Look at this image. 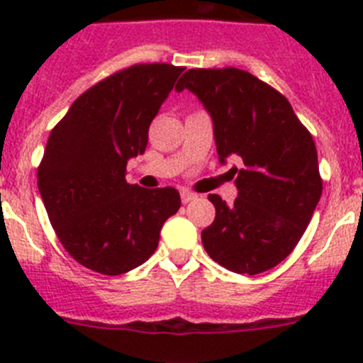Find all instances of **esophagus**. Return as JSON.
<instances>
[{
	"instance_id": "34e87169",
	"label": "esophagus",
	"mask_w": 363,
	"mask_h": 363,
	"mask_svg": "<svg viewBox=\"0 0 363 363\" xmlns=\"http://www.w3.org/2000/svg\"><path fill=\"white\" fill-rule=\"evenodd\" d=\"M179 194H182V201H184V203H189V201H194L198 198L196 194H194V192L187 191V189H184V191L179 192Z\"/></svg>"
}]
</instances>
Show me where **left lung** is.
Listing matches in <instances>:
<instances>
[{"mask_svg":"<svg viewBox=\"0 0 363 363\" xmlns=\"http://www.w3.org/2000/svg\"><path fill=\"white\" fill-rule=\"evenodd\" d=\"M196 94L213 118L218 158L240 156L238 198L209 194L216 218L201 243L221 267L258 274L293 252L322 196L318 154L284 94L247 70L191 69L176 83Z\"/></svg>","mask_w":363,"mask_h":363,"instance_id":"8db88e82","label":"left lung"}]
</instances>
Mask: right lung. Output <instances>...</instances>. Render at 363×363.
<instances>
[{"mask_svg":"<svg viewBox=\"0 0 363 363\" xmlns=\"http://www.w3.org/2000/svg\"><path fill=\"white\" fill-rule=\"evenodd\" d=\"M184 67L142 63L83 92L56 125L38 167V189L65 251L116 277L145 264L182 200L172 187L127 184V162L145 152L149 127Z\"/></svg>","mask_w":363,"mask_h":363,"instance_id":"right-lung-1","label":"right lung"}]
</instances>
